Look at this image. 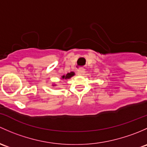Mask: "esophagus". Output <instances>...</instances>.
<instances>
[{
    "label": "esophagus",
    "instance_id": "esophagus-1",
    "mask_svg": "<svg viewBox=\"0 0 147 147\" xmlns=\"http://www.w3.org/2000/svg\"><path fill=\"white\" fill-rule=\"evenodd\" d=\"M86 74V71L84 69H80L78 70V74L80 76H84Z\"/></svg>",
    "mask_w": 147,
    "mask_h": 147
}]
</instances>
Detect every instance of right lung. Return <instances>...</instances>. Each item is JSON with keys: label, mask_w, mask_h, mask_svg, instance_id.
<instances>
[{"label": "right lung", "mask_w": 147, "mask_h": 147, "mask_svg": "<svg viewBox=\"0 0 147 147\" xmlns=\"http://www.w3.org/2000/svg\"><path fill=\"white\" fill-rule=\"evenodd\" d=\"M74 72H71V73H68L67 74H66V76H62V78H63V79H68V78H70L71 77H72L73 76H74Z\"/></svg>", "instance_id": "obj_1"}]
</instances>
